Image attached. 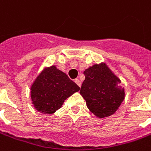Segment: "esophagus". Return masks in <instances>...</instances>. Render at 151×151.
<instances>
[{
  "mask_svg": "<svg viewBox=\"0 0 151 151\" xmlns=\"http://www.w3.org/2000/svg\"><path fill=\"white\" fill-rule=\"evenodd\" d=\"M75 81L76 84H78V85L80 87V88L81 87V81H80V80L75 79V81Z\"/></svg>",
  "mask_w": 151,
  "mask_h": 151,
  "instance_id": "34e87169",
  "label": "esophagus"
}]
</instances>
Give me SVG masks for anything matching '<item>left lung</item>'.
<instances>
[{
    "mask_svg": "<svg viewBox=\"0 0 151 151\" xmlns=\"http://www.w3.org/2000/svg\"><path fill=\"white\" fill-rule=\"evenodd\" d=\"M85 79L80 94L87 106L99 118L111 116L125 99L121 81L105 63L95 64L84 71Z\"/></svg>",
    "mask_w": 151,
    "mask_h": 151,
    "instance_id": "1",
    "label": "left lung"
}]
</instances>
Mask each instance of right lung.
Listing matches in <instances>:
<instances>
[{
  "label": "right lung",
  "mask_w": 151,
  "mask_h": 151,
  "mask_svg": "<svg viewBox=\"0 0 151 151\" xmlns=\"http://www.w3.org/2000/svg\"><path fill=\"white\" fill-rule=\"evenodd\" d=\"M80 90L77 84L55 66L40 73L31 87V99L36 110L45 114L54 113L73 93Z\"/></svg>",
  "instance_id": "right-lung-1"
}]
</instances>
